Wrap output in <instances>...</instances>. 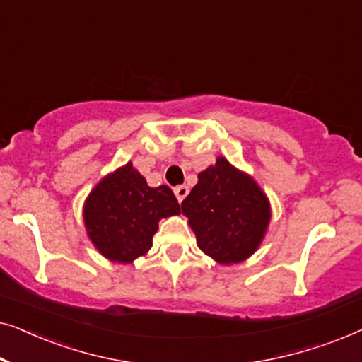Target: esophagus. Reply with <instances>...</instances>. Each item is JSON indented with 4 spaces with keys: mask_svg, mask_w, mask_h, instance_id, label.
Here are the masks:
<instances>
[{
    "mask_svg": "<svg viewBox=\"0 0 362 362\" xmlns=\"http://www.w3.org/2000/svg\"><path fill=\"white\" fill-rule=\"evenodd\" d=\"M175 194H176V199L182 202V201H185V197L189 194V187H187V186H176L175 187Z\"/></svg>",
    "mask_w": 362,
    "mask_h": 362,
    "instance_id": "34e87169",
    "label": "esophagus"
}]
</instances>
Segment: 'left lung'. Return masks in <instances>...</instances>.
I'll return each mask as SVG.
<instances>
[{"instance_id":"1","label":"left lung","mask_w":362,"mask_h":362,"mask_svg":"<svg viewBox=\"0 0 362 362\" xmlns=\"http://www.w3.org/2000/svg\"><path fill=\"white\" fill-rule=\"evenodd\" d=\"M181 211L199 249L219 264H237L254 254L270 221L267 196L224 158L199 173Z\"/></svg>"}]
</instances>
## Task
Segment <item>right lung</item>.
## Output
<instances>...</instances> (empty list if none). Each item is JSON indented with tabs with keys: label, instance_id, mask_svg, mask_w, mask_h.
Returning <instances> with one entry per match:
<instances>
[{
	"label": "right lung",
	"instance_id": "add662e5",
	"mask_svg": "<svg viewBox=\"0 0 362 362\" xmlns=\"http://www.w3.org/2000/svg\"><path fill=\"white\" fill-rule=\"evenodd\" d=\"M180 212L170 187H150L128 163L90 192L83 207V221L88 237L102 255L130 264L151 249L158 221Z\"/></svg>",
	"mask_w": 362,
	"mask_h": 362
}]
</instances>
